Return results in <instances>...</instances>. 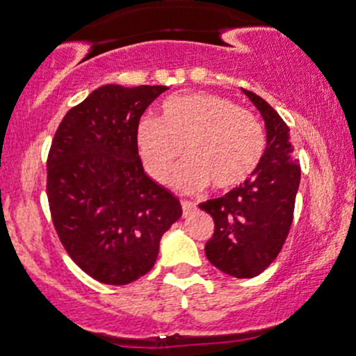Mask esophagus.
Returning a JSON list of instances; mask_svg holds the SVG:
<instances>
[{"instance_id":"obj_1","label":"esophagus","mask_w":356,"mask_h":356,"mask_svg":"<svg viewBox=\"0 0 356 356\" xmlns=\"http://www.w3.org/2000/svg\"><path fill=\"white\" fill-rule=\"evenodd\" d=\"M181 205H182V212H184V216H188L189 212L197 209V204H193V202H189V200H182Z\"/></svg>"}]
</instances>
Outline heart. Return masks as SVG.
Here are the masks:
<instances>
[{"label": "heart", "mask_w": 356, "mask_h": 356, "mask_svg": "<svg viewBox=\"0 0 356 356\" xmlns=\"http://www.w3.org/2000/svg\"><path fill=\"white\" fill-rule=\"evenodd\" d=\"M265 131L251 112L211 92L168 98L161 119L145 115L137 128V145L147 174L159 184L170 181L179 159H189L175 182L184 191L207 186L227 191L244 184L265 154Z\"/></svg>", "instance_id": "heart-1"}]
</instances>
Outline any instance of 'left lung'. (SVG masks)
I'll return each instance as SVG.
<instances>
[{"mask_svg": "<svg viewBox=\"0 0 356 356\" xmlns=\"http://www.w3.org/2000/svg\"><path fill=\"white\" fill-rule=\"evenodd\" d=\"M244 92L257 105L267 128L264 158L244 184L198 205L214 219V234L205 244L209 261L241 279L261 274L277 258L290 234L300 184L290 128L264 98L245 89Z\"/></svg>", "mask_w": 356, "mask_h": 356, "instance_id": "obj_1", "label": "left lung"}]
</instances>
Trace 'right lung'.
Masks as SVG:
<instances>
[{"label":"right lung","mask_w":356,"mask_h":356,"mask_svg":"<svg viewBox=\"0 0 356 356\" xmlns=\"http://www.w3.org/2000/svg\"><path fill=\"white\" fill-rule=\"evenodd\" d=\"M167 86L108 84L66 112L47 156L52 225L92 279L128 284L154 265L161 235L182 216L177 197L145 175L137 128Z\"/></svg>","instance_id":"add662e5"}]
</instances>
